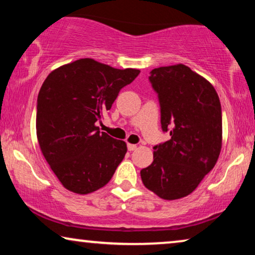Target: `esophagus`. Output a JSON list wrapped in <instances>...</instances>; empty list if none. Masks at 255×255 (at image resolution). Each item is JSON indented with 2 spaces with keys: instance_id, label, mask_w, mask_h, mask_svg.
Returning a JSON list of instances; mask_svg holds the SVG:
<instances>
[{
  "instance_id": "1",
  "label": "esophagus",
  "mask_w": 255,
  "mask_h": 255,
  "mask_svg": "<svg viewBox=\"0 0 255 255\" xmlns=\"http://www.w3.org/2000/svg\"><path fill=\"white\" fill-rule=\"evenodd\" d=\"M128 151H134V149H137V145L128 144Z\"/></svg>"
}]
</instances>
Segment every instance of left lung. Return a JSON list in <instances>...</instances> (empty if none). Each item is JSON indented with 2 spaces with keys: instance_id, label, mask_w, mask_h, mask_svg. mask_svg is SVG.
Returning a JSON list of instances; mask_svg holds the SVG:
<instances>
[{
  "instance_id": "8db88e82",
  "label": "left lung",
  "mask_w": 255,
  "mask_h": 255,
  "mask_svg": "<svg viewBox=\"0 0 255 255\" xmlns=\"http://www.w3.org/2000/svg\"><path fill=\"white\" fill-rule=\"evenodd\" d=\"M148 79L170 139L153 147V162L140 170L141 181L163 200H177L193 193L217 162L221 102L211 83L182 64L152 69Z\"/></svg>"
}]
</instances>
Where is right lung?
I'll return each mask as SVG.
<instances>
[{"instance_id": "add662e5", "label": "right lung", "mask_w": 255, "mask_h": 255, "mask_svg": "<svg viewBox=\"0 0 255 255\" xmlns=\"http://www.w3.org/2000/svg\"><path fill=\"white\" fill-rule=\"evenodd\" d=\"M139 73L85 58L54 69L44 81L37 100V138L66 189L85 195L111 180L127 144L100 132L96 122Z\"/></svg>"}]
</instances>
